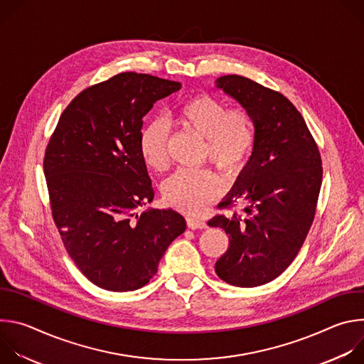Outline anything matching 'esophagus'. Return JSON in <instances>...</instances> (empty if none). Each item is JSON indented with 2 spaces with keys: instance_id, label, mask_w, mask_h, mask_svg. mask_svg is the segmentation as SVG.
<instances>
[{
  "instance_id": "esophagus-1",
  "label": "esophagus",
  "mask_w": 364,
  "mask_h": 364,
  "mask_svg": "<svg viewBox=\"0 0 364 364\" xmlns=\"http://www.w3.org/2000/svg\"><path fill=\"white\" fill-rule=\"evenodd\" d=\"M187 226H188L190 229L196 230V229H204L207 225H205L204 220H201V219H198V218H191V216H188V218H187Z\"/></svg>"
}]
</instances>
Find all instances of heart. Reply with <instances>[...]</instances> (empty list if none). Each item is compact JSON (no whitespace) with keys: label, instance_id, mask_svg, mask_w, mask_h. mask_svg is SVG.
<instances>
[{"label":"heart","instance_id":"1","mask_svg":"<svg viewBox=\"0 0 364 364\" xmlns=\"http://www.w3.org/2000/svg\"><path fill=\"white\" fill-rule=\"evenodd\" d=\"M177 121L187 131L205 139L204 155L226 176L237 174L253 148L255 131L250 114L243 108L228 109L213 96L200 95L188 99L177 109ZM139 152L144 163L163 171L168 166V131L155 119L139 135ZM218 176L207 170H178L168 177L161 193L164 200L183 212H197L222 194Z\"/></svg>","mask_w":364,"mask_h":364}]
</instances>
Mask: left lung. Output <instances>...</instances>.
Here are the masks:
<instances>
[{
	"instance_id": "left-lung-1",
	"label": "left lung",
	"mask_w": 364,
	"mask_h": 364,
	"mask_svg": "<svg viewBox=\"0 0 364 364\" xmlns=\"http://www.w3.org/2000/svg\"><path fill=\"white\" fill-rule=\"evenodd\" d=\"M215 85L250 114L255 128L250 159L219 204L245 201L243 213L207 223L229 235L215 271L230 285L252 288L279 277L299 252L316 215L321 157L304 118L284 95L237 75L222 76Z\"/></svg>"
}]
</instances>
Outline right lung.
Returning a JSON list of instances; mask_svg holds the SVG:
<instances>
[{
	"mask_svg": "<svg viewBox=\"0 0 364 364\" xmlns=\"http://www.w3.org/2000/svg\"><path fill=\"white\" fill-rule=\"evenodd\" d=\"M181 83L119 73L80 92L44 155L51 212L70 257L96 287L127 292L155 275L186 230L173 209H146L154 190L139 152L142 118Z\"/></svg>",
	"mask_w": 364,
	"mask_h": 364,
	"instance_id": "1",
	"label": "right lung"
}]
</instances>
